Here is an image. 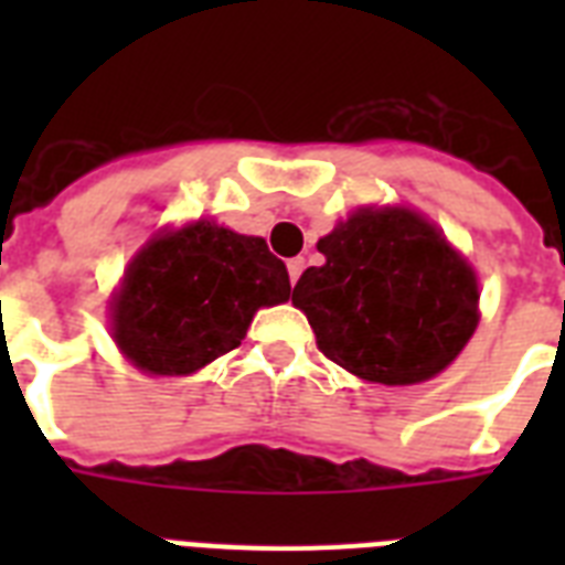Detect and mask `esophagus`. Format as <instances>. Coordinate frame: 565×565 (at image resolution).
Returning <instances> with one entry per match:
<instances>
[{
    "instance_id": "esophagus-1",
    "label": "esophagus",
    "mask_w": 565,
    "mask_h": 565,
    "mask_svg": "<svg viewBox=\"0 0 565 565\" xmlns=\"http://www.w3.org/2000/svg\"><path fill=\"white\" fill-rule=\"evenodd\" d=\"M301 269H305V257H292V260H287V273H290L292 284L299 281Z\"/></svg>"
}]
</instances>
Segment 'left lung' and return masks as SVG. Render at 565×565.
I'll return each instance as SVG.
<instances>
[{
    "mask_svg": "<svg viewBox=\"0 0 565 565\" xmlns=\"http://www.w3.org/2000/svg\"><path fill=\"white\" fill-rule=\"evenodd\" d=\"M317 248L292 305L319 352L372 384L439 375L478 326V278L443 231L407 207H361Z\"/></svg>",
    "mask_w": 565,
    "mask_h": 565,
    "instance_id": "obj_1",
    "label": "left lung"
}]
</instances>
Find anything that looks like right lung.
<instances>
[{"instance_id":"add662e5","label":"right lung","mask_w":565,"mask_h":565,"mask_svg":"<svg viewBox=\"0 0 565 565\" xmlns=\"http://www.w3.org/2000/svg\"><path fill=\"white\" fill-rule=\"evenodd\" d=\"M290 299L264 237L199 220L154 234L110 301V337L149 375H190L237 349L260 308Z\"/></svg>"}]
</instances>
